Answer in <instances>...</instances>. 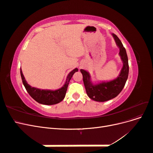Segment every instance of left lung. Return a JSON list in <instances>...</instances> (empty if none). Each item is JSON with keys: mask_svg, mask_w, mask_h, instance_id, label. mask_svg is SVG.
I'll list each match as a JSON object with an SVG mask.
<instances>
[{"mask_svg": "<svg viewBox=\"0 0 153 153\" xmlns=\"http://www.w3.org/2000/svg\"><path fill=\"white\" fill-rule=\"evenodd\" d=\"M112 36L120 48L119 55L123 62V67L121 73L116 79L94 85L90 80L89 73L84 69H80L87 96L91 99L100 102H103L116 97L123 90L128 76L129 65L126 49L118 37L114 34H112Z\"/></svg>", "mask_w": 153, "mask_h": 153, "instance_id": "left-lung-1", "label": "left lung"}]
</instances>
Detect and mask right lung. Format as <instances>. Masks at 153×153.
Wrapping results in <instances>:
<instances>
[{"instance_id": "add662e5", "label": "right lung", "mask_w": 153, "mask_h": 153, "mask_svg": "<svg viewBox=\"0 0 153 153\" xmlns=\"http://www.w3.org/2000/svg\"><path fill=\"white\" fill-rule=\"evenodd\" d=\"M78 69L77 68H75L72 71L69 73L67 76L65 84L61 89L56 91L41 90L39 89H37V88L35 87H32L27 83L24 76L22 73L21 68L20 74L22 82L25 87V89L28 92V93L32 98L39 103L47 105H52L59 103L63 100L66 93L69 82L70 81L73 74L78 71Z\"/></svg>"}]
</instances>
